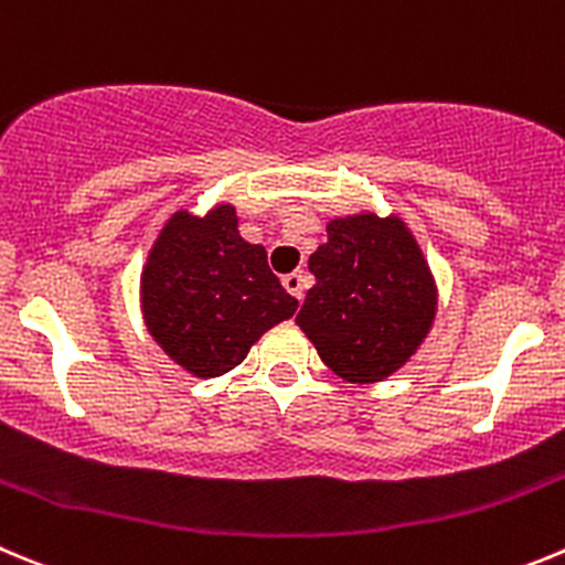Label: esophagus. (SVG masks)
<instances>
[{"label":"esophagus","mask_w":565,"mask_h":565,"mask_svg":"<svg viewBox=\"0 0 565 565\" xmlns=\"http://www.w3.org/2000/svg\"><path fill=\"white\" fill-rule=\"evenodd\" d=\"M284 287H287L289 295H295L298 300H303V292H307V287H309V276L300 270L289 273V276H284Z\"/></svg>","instance_id":"esophagus-1"}]
</instances>
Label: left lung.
<instances>
[{"mask_svg":"<svg viewBox=\"0 0 565 565\" xmlns=\"http://www.w3.org/2000/svg\"><path fill=\"white\" fill-rule=\"evenodd\" d=\"M309 256L315 287L295 323L345 382L395 373L429 334L437 289L418 242L398 217L354 214L329 223Z\"/></svg>","mask_w":565,"mask_h":565,"instance_id":"obj_1","label":"left lung"}]
</instances>
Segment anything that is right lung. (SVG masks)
I'll use <instances>...</instances> for the list:
<instances>
[{
	"instance_id": "obj_1",
	"label": "right lung",
	"mask_w": 565,
	"mask_h": 565,
	"mask_svg": "<svg viewBox=\"0 0 565 565\" xmlns=\"http://www.w3.org/2000/svg\"><path fill=\"white\" fill-rule=\"evenodd\" d=\"M298 300L267 265V250L236 231L234 205L205 217L175 211L141 273L147 331L200 379L234 371L253 342L292 318Z\"/></svg>"
}]
</instances>
